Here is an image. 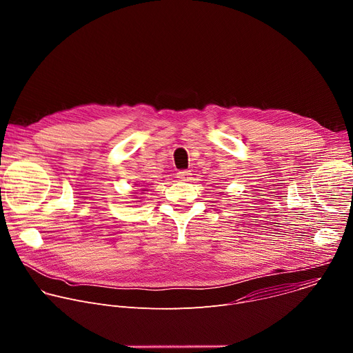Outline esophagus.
Masks as SVG:
<instances>
[{"label":"esophagus","instance_id":"esophagus-1","mask_svg":"<svg viewBox=\"0 0 353 353\" xmlns=\"http://www.w3.org/2000/svg\"><path fill=\"white\" fill-rule=\"evenodd\" d=\"M191 176H192V173L190 170H180L177 173V179L181 181H188L191 179Z\"/></svg>","mask_w":353,"mask_h":353}]
</instances>
